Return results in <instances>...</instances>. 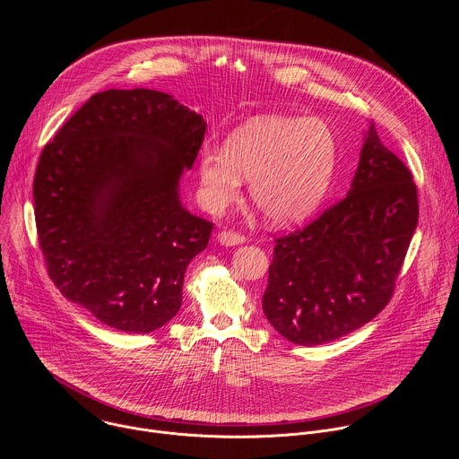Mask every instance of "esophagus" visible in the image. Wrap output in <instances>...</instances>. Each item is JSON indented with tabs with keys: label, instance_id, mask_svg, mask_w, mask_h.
Returning <instances> with one entry per match:
<instances>
[{
	"label": "esophagus",
	"instance_id": "34e87169",
	"mask_svg": "<svg viewBox=\"0 0 459 459\" xmlns=\"http://www.w3.org/2000/svg\"><path fill=\"white\" fill-rule=\"evenodd\" d=\"M218 241L225 247H234V245H239L245 241V236L239 234V232H234V230H223L218 234Z\"/></svg>",
	"mask_w": 459,
	"mask_h": 459
}]
</instances>
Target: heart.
Returning a JSON list of instances; mask_svg holds the SVG:
<instances>
[{
    "label": "heart",
    "instance_id": "obj_1",
    "mask_svg": "<svg viewBox=\"0 0 459 459\" xmlns=\"http://www.w3.org/2000/svg\"><path fill=\"white\" fill-rule=\"evenodd\" d=\"M336 165V138L317 117L264 116L227 136L223 149L200 154L205 205L221 212L238 200L248 178L252 204L276 225L312 214L329 190Z\"/></svg>",
    "mask_w": 459,
    "mask_h": 459
}]
</instances>
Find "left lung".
<instances>
[{
	"mask_svg": "<svg viewBox=\"0 0 459 459\" xmlns=\"http://www.w3.org/2000/svg\"><path fill=\"white\" fill-rule=\"evenodd\" d=\"M418 214L411 170L370 123L345 198L276 239L264 294L269 323L303 347L358 331L390 301Z\"/></svg>",
	"mask_w": 459,
	"mask_h": 459,
	"instance_id": "8db88e82",
	"label": "left lung"
}]
</instances>
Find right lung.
I'll use <instances>...</instances> for the list:
<instances>
[{"mask_svg":"<svg viewBox=\"0 0 459 459\" xmlns=\"http://www.w3.org/2000/svg\"><path fill=\"white\" fill-rule=\"evenodd\" d=\"M205 119L170 94H94L45 145L34 216L50 280L123 333H152L181 307L185 271L212 223L179 202Z\"/></svg>","mask_w":459,"mask_h":459,"instance_id":"add662e5","label":"right lung"}]
</instances>
